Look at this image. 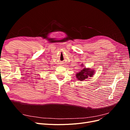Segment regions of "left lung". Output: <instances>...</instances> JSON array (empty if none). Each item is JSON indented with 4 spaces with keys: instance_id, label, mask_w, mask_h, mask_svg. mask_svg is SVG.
<instances>
[{
    "instance_id": "obj_1",
    "label": "left lung",
    "mask_w": 130,
    "mask_h": 130,
    "mask_svg": "<svg viewBox=\"0 0 130 130\" xmlns=\"http://www.w3.org/2000/svg\"><path fill=\"white\" fill-rule=\"evenodd\" d=\"M93 74V71H90L88 69H83L81 70L78 73H77L76 75V77L79 80H84L85 79L88 78L89 77L92 76Z\"/></svg>"
}]
</instances>
